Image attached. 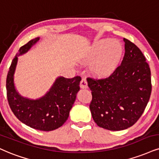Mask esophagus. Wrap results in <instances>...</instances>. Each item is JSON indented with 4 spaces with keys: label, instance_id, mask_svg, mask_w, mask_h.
Instances as JSON below:
<instances>
[{
    "label": "esophagus",
    "instance_id": "34e87169",
    "mask_svg": "<svg viewBox=\"0 0 159 159\" xmlns=\"http://www.w3.org/2000/svg\"><path fill=\"white\" fill-rule=\"evenodd\" d=\"M80 87L82 89H86V88H88V82L85 78H83L82 79L81 82H80Z\"/></svg>",
    "mask_w": 159,
    "mask_h": 159
}]
</instances>
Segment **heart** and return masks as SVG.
<instances>
[{"label": "heart", "mask_w": 159, "mask_h": 159, "mask_svg": "<svg viewBox=\"0 0 159 159\" xmlns=\"http://www.w3.org/2000/svg\"><path fill=\"white\" fill-rule=\"evenodd\" d=\"M123 55V48L120 43L109 38L98 40L92 46L88 60L93 61L92 71L99 76L112 74L120 63Z\"/></svg>", "instance_id": "1"}]
</instances>
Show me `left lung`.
Returning a JSON list of instances; mask_svg holds the SVG:
<instances>
[{
    "label": "left lung",
    "instance_id": "obj_1",
    "mask_svg": "<svg viewBox=\"0 0 159 159\" xmlns=\"http://www.w3.org/2000/svg\"><path fill=\"white\" fill-rule=\"evenodd\" d=\"M125 55L109 76L88 77L91 90L92 117L99 127L122 130L133 126L144 113L152 91L151 73L139 48L124 38Z\"/></svg>",
    "mask_w": 159,
    "mask_h": 159
}]
</instances>
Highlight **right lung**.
I'll return each mask as SVG.
<instances>
[{
  "mask_svg": "<svg viewBox=\"0 0 159 159\" xmlns=\"http://www.w3.org/2000/svg\"><path fill=\"white\" fill-rule=\"evenodd\" d=\"M38 40L39 38H35L21 46L13 59L7 74V95L11 111L21 122L36 130L51 131L61 127L68 119L80 90L81 77L57 78L50 91L37 100L25 99L19 95L13 80L17 56L26 52Z\"/></svg>",
  "mask_w": 159,
  "mask_h": 159,
  "instance_id": "obj_1",
  "label": "right lung"
}]
</instances>
